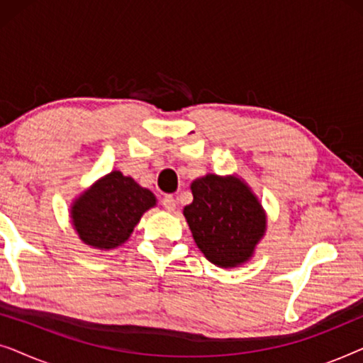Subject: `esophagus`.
Instances as JSON below:
<instances>
[{
  "mask_svg": "<svg viewBox=\"0 0 363 363\" xmlns=\"http://www.w3.org/2000/svg\"><path fill=\"white\" fill-rule=\"evenodd\" d=\"M162 205L167 211H175L177 210V200L172 195H165L162 200Z\"/></svg>",
  "mask_w": 363,
  "mask_h": 363,
  "instance_id": "esophagus-1",
  "label": "esophagus"
}]
</instances>
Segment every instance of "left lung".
<instances>
[{
  "mask_svg": "<svg viewBox=\"0 0 363 363\" xmlns=\"http://www.w3.org/2000/svg\"><path fill=\"white\" fill-rule=\"evenodd\" d=\"M193 201L183 208L198 250L218 267H240L255 256L267 230V215L251 186L238 175L191 182Z\"/></svg>",
  "mask_w": 363,
  "mask_h": 363,
  "instance_id": "left-lung-1",
  "label": "left lung"
}]
</instances>
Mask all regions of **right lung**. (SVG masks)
Masks as SVG:
<instances>
[{"label":"right lung","mask_w":363,"mask_h":363,"mask_svg":"<svg viewBox=\"0 0 363 363\" xmlns=\"http://www.w3.org/2000/svg\"><path fill=\"white\" fill-rule=\"evenodd\" d=\"M153 206L157 198L150 190L112 170L74 198L71 223L84 245L112 251L130 238L143 213Z\"/></svg>","instance_id":"right-lung-1"}]
</instances>
